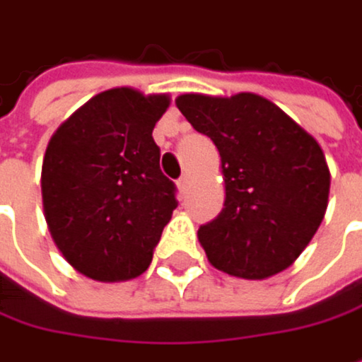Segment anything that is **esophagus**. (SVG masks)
<instances>
[{
  "instance_id": "esophagus-1",
  "label": "esophagus",
  "mask_w": 362,
  "mask_h": 362,
  "mask_svg": "<svg viewBox=\"0 0 362 362\" xmlns=\"http://www.w3.org/2000/svg\"><path fill=\"white\" fill-rule=\"evenodd\" d=\"M177 187H179V192H181V194H185V192H187V187H189V177H187V175H183V177L177 181Z\"/></svg>"
}]
</instances>
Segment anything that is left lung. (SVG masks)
I'll list each match as a JSON object with an SVG mask.
<instances>
[{"label": "left lung", "instance_id": "1", "mask_svg": "<svg viewBox=\"0 0 362 362\" xmlns=\"http://www.w3.org/2000/svg\"><path fill=\"white\" fill-rule=\"evenodd\" d=\"M175 103L221 158L223 209L198 230L209 264L245 280L293 266L329 202L331 175L318 141L255 92H187Z\"/></svg>", "mask_w": 362, "mask_h": 362}]
</instances>
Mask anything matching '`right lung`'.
<instances>
[{"label": "right lung", "mask_w": 362, "mask_h": 362, "mask_svg": "<svg viewBox=\"0 0 362 362\" xmlns=\"http://www.w3.org/2000/svg\"><path fill=\"white\" fill-rule=\"evenodd\" d=\"M170 94L109 88L76 109L52 134L42 164L48 232L76 272L122 282L149 268L177 209L160 170L153 126Z\"/></svg>", "instance_id": "obj_1"}]
</instances>
